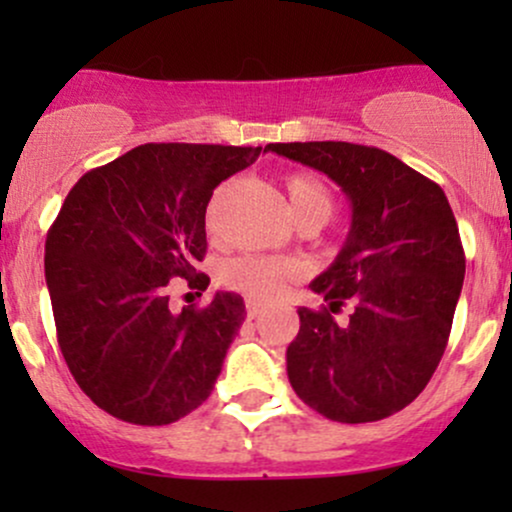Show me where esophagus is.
<instances>
[{
    "mask_svg": "<svg viewBox=\"0 0 512 512\" xmlns=\"http://www.w3.org/2000/svg\"><path fill=\"white\" fill-rule=\"evenodd\" d=\"M245 310H248L250 320H255V317H260L264 313V305L260 301H255V298H248V301H245Z\"/></svg>",
    "mask_w": 512,
    "mask_h": 512,
    "instance_id": "1",
    "label": "esophagus"
}]
</instances>
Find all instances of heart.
<instances>
[{"instance_id":"b5f03b06","label":"heart","mask_w":512,"mask_h":512,"mask_svg":"<svg viewBox=\"0 0 512 512\" xmlns=\"http://www.w3.org/2000/svg\"><path fill=\"white\" fill-rule=\"evenodd\" d=\"M286 197H289V207L296 223L315 219L325 223L332 216L334 195L325 180L320 175L308 173V170H293L284 178ZM209 228H214V207L209 209L207 216ZM301 274V264L291 260H279V257H260V255H243L236 260L226 262L223 267V281L231 289L257 301H269L276 298L284 289V284L293 276Z\"/></svg>"}]
</instances>
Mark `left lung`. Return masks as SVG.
I'll list each match as a JSON object with an SVG mask.
<instances>
[{
    "mask_svg": "<svg viewBox=\"0 0 512 512\" xmlns=\"http://www.w3.org/2000/svg\"><path fill=\"white\" fill-rule=\"evenodd\" d=\"M344 190L351 228L327 272L310 284L327 308H298L286 349L296 395L342 424L392 416L421 395L448 346L464 281V250L448 197L375 146L269 144ZM349 302L344 323L333 320Z\"/></svg>",
    "mask_w": 512,
    "mask_h": 512,
    "instance_id": "1",
    "label": "left lung"
}]
</instances>
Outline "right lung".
<instances>
[{
  "label": "right lung",
  "instance_id": "obj_1",
  "mask_svg": "<svg viewBox=\"0 0 512 512\" xmlns=\"http://www.w3.org/2000/svg\"><path fill=\"white\" fill-rule=\"evenodd\" d=\"M262 146L142 144L88 170L45 240L57 342L76 385L115 419L166 426L214 390L245 320L238 293L204 308H168V281L197 274L209 199ZM267 151V149H264Z\"/></svg>",
  "mask_w": 512,
  "mask_h": 512
}]
</instances>
